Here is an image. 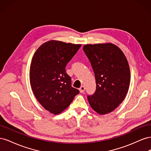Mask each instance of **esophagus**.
Segmentation results:
<instances>
[{
  "label": "esophagus",
  "instance_id": "1",
  "mask_svg": "<svg viewBox=\"0 0 151 151\" xmlns=\"http://www.w3.org/2000/svg\"><path fill=\"white\" fill-rule=\"evenodd\" d=\"M84 91H85V88H84V86H81V88H79V91H80V92H81V93H84Z\"/></svg>",
  "mask_w": 151,
  "mask_h": 151
}]
</instances>
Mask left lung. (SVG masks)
<instances>
[{
	"mask_svg": "<svg viewBox=\"0 0 151 151\" xmlns=\"http://www.w3.org/2000/svg\"><path fill=\"white\" fill-rule=\"evenodd\" d=\"M83 50L94 72L96 89L88 99L99 115L111 113L119 106L129 91L130 71L121 49L111 43L88 44Z\"/></svg>",
	"mask_w": 151,
	"mask_h": 151,
	"instance_id": "left-lung-1",
	"label": "left lung"
}]
</instances>
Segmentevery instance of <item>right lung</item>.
<instances>
[{
  "mask_svg": "<svg viewBox=\"0 0 151 151\" xmlns=\"http://www.w3.org/2000/svg\"><path fill=\"white\" fill-rule=\"evenodd\" d=\"M81 47V44L50 40L41 45L32 58L31 89L40 104L53 115L65 109L79 93L71 86L65 68Z\"/></svg>",
  "mask_w": 151,
  "mask_h": 151,
  "instance_id": "obj_1",
  "label": "right lung"
}]
</instances>
